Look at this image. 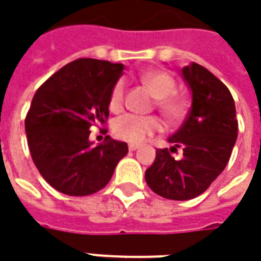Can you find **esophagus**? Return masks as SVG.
<instances>
[{
    "instance_id": "34e87169",
    "label": "esophagus",
    "mask_w": 261,
    "mask_h": 261,
    "mask_svg": "<svg viewBox=\"0 0 261 261\" xmlns=\"http://www.w3.org/2000/svg\"><path fill=\"white\" fill-rule=\"evenodd\" d=\"M139 148V145H136V144H129V151H136Z\"/></svg>"
}]
</instances>
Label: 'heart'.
<instances>
[{
    "label": "heart",
    "mask_w": 261,
    "mask_h": 261,
    "mask_svg": "<svg viewBox=\"0 0 261 261\" xmlns=\"http://www.w3.org/2000/svg\"><path fill=\"white\" fill-rule=\"evenodd\" d=\"M144 86L158 98V107L168 120L177 122L187 112V101L185 98L173 95L175 91V80L166 71H149L141 76ZM126 94V84L123 80L116 83L109 97V107L112 112H119L123 106ZM163 129V123L156 116H138L134 113L117 117L113 122V132L117 138L130 144H141L146 138Z\"/></svg>",
    "instance_id": "1"
}]
</instances>
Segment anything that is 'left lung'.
Masks as SVG:
<instances>
[{"mask_svg":"<svg viewBox=\"0 0 261 261\" xmlns=\"http://www.w3.org/2000/svg\"><path fill=\"white\" fill-rule=\"evenodd\" d=\"M192 91V107L181 127L168 138L173 146L158 149L145 171L146 185L171 200H189L202 195L224 171L236 145L238 122L234 98L205 66L192 62L181 69ZM184 148V155L171 152Z\"/></svg>","mask_w":261,"mask_h":261,"instance_id":"1","label":"left lung"}]
</instances>
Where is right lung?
I'll list each match as a JSON object with an SVG mask.
<instances>
[{"mask_svg": "<svg viewBox=\"0 0 261 261\" xmlns=\"http://www.w3.org/2000/svg\"><path fill=\"white\" fill-rule=\"evenodd\" d=\"M123 68L81 58L36 91L24 120L27 144L39 173L58 192L88 196L101 190L127 154L126 142L110 136L98 145L88 139L90 129L105 125L109 117L110 91Z\"/></svg>", "mask_w": 261, "mask_h": 261, "instance_id": "1", "label": "right lung"}]
</instances>
